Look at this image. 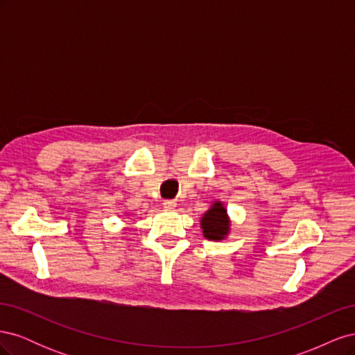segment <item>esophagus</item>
<instances>
[{"instance_id": "obj_1", "label": "esophagus", "mask_w": 355, "mask_h": 355, "mask_svg": "<svg viewBox=\"0 0 355 355\" xmlns=\"http://www.w3.org/2000/svg\"><path fill=\"white\" fill-rule=\"evenodd\" d=\"M163 207L167 209V210H171V209L176 207V202H175L173 200H166V201L163 202Z\"/></svg>"}]
</instances>
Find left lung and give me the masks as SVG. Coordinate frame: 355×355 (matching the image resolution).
Returning <instances> with one entry per match:
<instances>
[{
  "label": "left lung",
  "instance_id": "8db88e82",
  "mask_svg": "<svg viewBox=\"0 0 355 355\" xmlns=\"http://www.w3.org/2000/svg\"><path fill=\"white\" fill-rule=\"evenodd\" d=\"M231 222L227 214V209L220 201H214L213 206L204 213L201 218V228L204 237L207 240L219 241L230 234Z\"/></svg>",
  "mask_w": 355,
  "mask_h": 355
}]
</instances>
